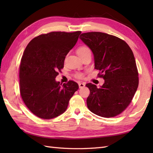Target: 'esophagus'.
<instances>
[{
	"label": "esophagus",
	"instance_id": "34e87169",
	"mask_svg": "<svg viewBox=\"0 0 153 153\" xmlns=\"http://www.w3.org/2000/svg\"><path fill=\"white\" fill-rule=\"evenodd\" d=\"M78 85H79V88H83L85 87V85L84 83H79V84H78Z\"/></svg>",
	"mask_w": 153,
	"mask_h": 153
}]
</instances>
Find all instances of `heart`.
Returning <instances> with one entry per match:
<instances>
[{
  "label": "heart",
  "instance_id": "b5f03b06",
  "mask_svg": "<svg viewBox=\"0 0 153 153\" xmlns=\"http://www.w3.org/2000/svg\"><path fill=\"white\" fill-rule=\"evenodd\" d=\"M76 53L78 55V56L80 57L83 56V55H85L88 53H91V51L89 48H88L86 46H82L78 48L76 50ZM76 76L78 78H82L83 76V75L82 73H77L76 75Z\"/></svg>",
  "mask_w": 153,
  "mask_h": 153
}]
</instances>
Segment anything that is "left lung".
Wrapping results in <instances>:
<instances>
[{
    "label": "left lung",
    "mask_w": 153,
    "mask_h": 153,
    "mask_svg": "<svg viewBox=\"0 0 153 153\" xmlns=\"http://www.w3.org/2000/svg\"><path fill=\"white\" fill-rule=\"evenodd\" d=\"M80 39L94 55V68L104 84L100 88L91 83L87 105L91 112L103 117H113L131 103L138 85L135 57L128 45L117 37L100 32L83 33Z\"/></svg>",
    "instance_id": "1"
}]
</instances>
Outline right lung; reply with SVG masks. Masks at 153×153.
<instances>
[{"mask_svg": "<svg viewBox=\"0 0 153 153\" xmlns=\"http://www.w3.org/2000/svg\"><path fill=\"white\" fill-rule=\"evenodd\" d=\"M80 34L52 32L36 37L27 46L20 66V91L27 108L39 118L50 119L63 114L78 89L75 82L62 85L55 78Z\"/></svg>", "mask_w": 153, "mask_h": 153, "instance_id": "right-lung-1", "label": "right lung"}]
</instances>
